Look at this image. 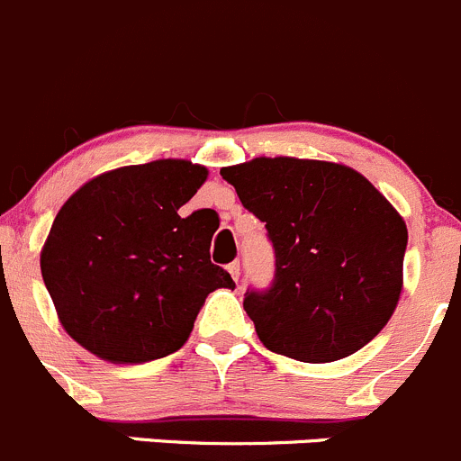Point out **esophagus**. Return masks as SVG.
Listing matches in <instances>:
<instances>
[{"mask_svg": "<svg viewBox=\"0 0 461 461\" xmlns=\"http://www.w3.org/2000/svg\"><path fill=\"white\" fill-rule=\"evenodd\" d=\"M227 270H230V275L234 277V282H239V277H240V264H239V261H231V264L227 266Z\"/></svg>", "mask_w": 461, "mask_h": 461, "instance_id": "1", "label": "esophagus"}]
</instances>
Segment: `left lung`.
I'll use <instances>...</instances> for the list:
<instances>
[{
	"instance_id": "8db88e82",
	"label": "left lung",
	"mask_w": 461,
	"mask_h": 461,
	"mask_svg": "<svg viewBox=\"0 0 461 461\" xmlns=\"http://www.w3.org/2000/svg\"><path fill=\"white\" fill-rule=\"evenodd\" d=\"M221 175L273 243V282L243 298L264 346L325 364L375 339L398 304L407 250L405 221L386 197L328 161L261 157Z\"/></svg>"
}]
</instances>
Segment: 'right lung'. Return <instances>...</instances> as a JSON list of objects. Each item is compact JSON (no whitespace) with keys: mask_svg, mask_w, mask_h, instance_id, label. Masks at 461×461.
Returning <instances> with one entry per match:
<instances>
[{"mask_svg":"<svg viewBox=\"0 0 461 461\" xmlns=\"http://www.w3.org/2000/svg\"><path fill=\"white\" fill-rule=\"evenodd\" d=\"M206 167L127 166L81 186L54 218L41 270L66 332L102 359L140 364L186 343L206 295L234 289L211 264L206 211L184 218Z\"/></svg>","mask_w":461,"mask_h":461,"instance_id":"1","label":"right lung"}]
</instances>
